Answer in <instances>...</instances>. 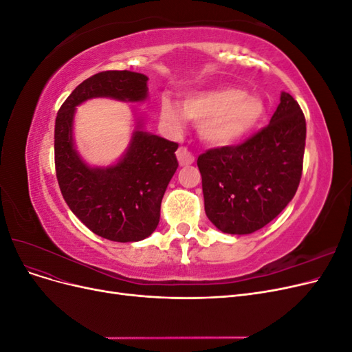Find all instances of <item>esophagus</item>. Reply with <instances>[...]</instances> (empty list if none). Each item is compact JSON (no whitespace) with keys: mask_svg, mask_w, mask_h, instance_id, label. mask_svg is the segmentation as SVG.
Here are the masks:
<instances>
[{"mask_svg":"<svg viewBox=\"0 0 352 352\" xmlns=\"http://www.w3.org/2000/svg\"><path fill=\"white\" fill-rule=\"evenodd\" d=\"M177 160H179V164L180 166H189L194 163V155L190 153L186 146H180L179 150L176 151Z\"/></svg>","mask_w":352,"mask_h":352,"instance_id":"34e87169","label":"esophagus"}]
</instances>
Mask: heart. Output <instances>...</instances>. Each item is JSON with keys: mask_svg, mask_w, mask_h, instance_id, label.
Instances as JSON below:
<instances>
[{"mask_svg": "<svg viewBox=\"0 0 352 352\" xmlns=\"http://www.w3.org/2000/svg\"><path fill=\"white\" fill-rule=\"evenodd\" d=\"M160 116L170 131L179 132L186 119L198 124L202 141L212 146H229L242 141L264 116V104L236 87H219L186 95L182 107L166 97Z\"/></svg>", "mask_w": 352, "mask_h": 352, "instance_id": "1", "label": "heart"}]
</instances>
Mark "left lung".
<instances>
[{
	"instance_id": "left-lung-1",
	"label": "left lung",
	"mask_w": 352,
	"mask_h": 352,
	"mask_svg": "<svg viewBox=\"0 0 352 352\" xmlns=\"http://www.w3.org/2000/svg\"><path fill=\"white\" fill-rule=\"evenodd\" d=\"M305 117L280 94L270 123L239 145L198 157L206 214L219 230L248 235L264 228L294 198L302 175Z\"/></svg>"
}]
</instances>
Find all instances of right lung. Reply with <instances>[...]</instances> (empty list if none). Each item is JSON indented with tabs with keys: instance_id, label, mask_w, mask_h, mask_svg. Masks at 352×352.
I'll use <instances>...</instances> for the list:
<instances>
[{
	"instance_id": "add662e5",
	"label": "right lung",
	"mask_w": 352,
	"mask_h": 352,
	"mask_svg": "<svg viewBox=\"0 0 352 352\" xmlns=\"http://www.w3.org/2000/svg\"><path fill=\"white\" fill-rule=\"evenodd\" d=\"M148 78L129 70H107L78 85L57 113L56 173L63 198L95 235L114 242H138L157 229L160 207L177 168V144L142 131L138 122L123 157L109 167H91L73 142L76 107L91 98L141 102Z\"/></svg>"
}]
</instances>
